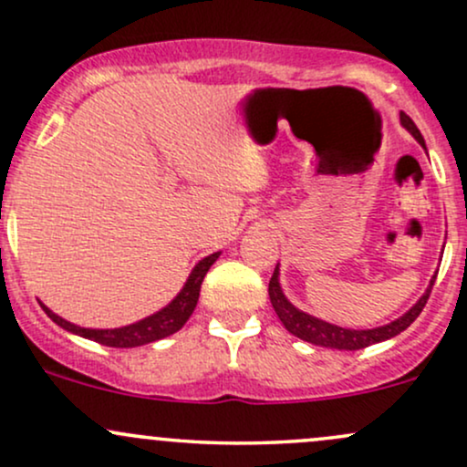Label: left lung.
<instances>
[{
  "label": "left lung",
  "mask_w": 467,
  "mask_h": 467,
  "mask_svg": "<svg viewBox=\"0 0 467 467\" xmlns=\"http://www.w3.org/2000/svg\"><path fill=\"white\" fill-rule=\"evenodd\" d=\"M401 124L410 132V135H412L414 140H417L425 148L421 132H419V128L414 126V121L410 119L406 112H401ZM434 279H437V275L430 279L428 290L423 292L421 299H419L417 304H414L412 308L406 312V315L390 321L388 326L372 327V330H350V327L327 324V321L317 319V317L308 315V312L295 308V306L285 299L284 290H281V285H279V265L275 268L273 279H270V284H268V295H270V304H273L276 317H279L281 324L285 326V330H288L290 335L299 337V339H304L308 343H315V346L335 348V350H361V348L372 346V343L392 339V337H397L399 332L406 330V327L412 324L419 315H421L425 304H428V296H430V292H432Z\"/></svg>",
  "instance_id": "left-lung-1"
}]
</instances>
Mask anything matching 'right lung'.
I'll use <instances>...</instances> for the list:
<instances>
[{
    "instance_id": "1",
    "label": "right lung",
    "mask_w": 467,
    "mask_h": 467,
    "mask_svg": "<svg viewBox=\"0 0 467 467\" xmlns=\"http://www.w3.org/2000/svg\"><path fill=\"white\" fill-rule=\"evenodd\" d=\"M219 254L222 253L208 254L206 259H202L197 265H194L191 276H188L186 285H183L182 292H179L166 308L155 312V315L146 317V319L137 321V324H130L124 327H112V330H92V327H81V326L70 324V321L61 319V317L55 315L53 310L46 308L42 301H39V306H42L46 315H48L59 327L73 332V335L84 337V339L97 341L101 343V346H110V348L146 346V343H152V341L163 339V337L175 335V332L182 330L183 324L191 319L194 306H197L199 301V290H202L203 276H206L210 265L219 259Z\"/></svg>"
}]
</instances>
